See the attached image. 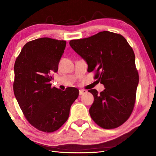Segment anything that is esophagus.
Here are the masks:
<instances>
[{
    "mask_svg": "<svg viewBox=\"0 0 156 156\" xmlns=\"http://www.w3.org/2000/svg\"><path fill=\"white\" fill-rule=\"evenodd\" d=\"M87 90H80V91H79V94H80V95H82L85 93H87Z\"/></svg>",
    "mask_w": 156,
    "mask_h": 156,
    "instance_id": "1",
    "label": "esophagus"
}]
</instances>
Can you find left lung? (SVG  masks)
<instances>
[{
	"label": "left lung",
	"mask_w": 156,
	"mask_h": 156,
	"mask_svg": "<svg viewBox=\"0 0 156 156\" xmlns=\"http://www.w3.org/2000/svg\"><path fill=\"white\" fill-rule=\"evenodd\" d=\"M69 45L105 88L100 94L88 90L94 98L89 109L92 120L103 129L121 126L133 112L139 83L133 49L123 36L106 31L71 40Z\"/></svg>",
	"instance_id": "8db88e82"
}]
</instances>
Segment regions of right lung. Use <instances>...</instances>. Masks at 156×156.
I'll return each instance as SVG.
<instances>
[{
	"instance_id": "obj_1",
	"label": "right lung",
	"mask_w": 156,
	"mask_h": 156,
	"mask_svg": "<svg viewBox=\"0 0 156 156\" xmlns=\"http://www.w3.org/2000/svg\"><path fill=\"white\" fill-rule=\"evenodd\" d=\"M66 41L43 37L27 42L16 59L13 90L20 108L32 126L51 133L68 120L79 90L51 87L53 74L64 54Z\"/></svg>"
}]
</instances>
